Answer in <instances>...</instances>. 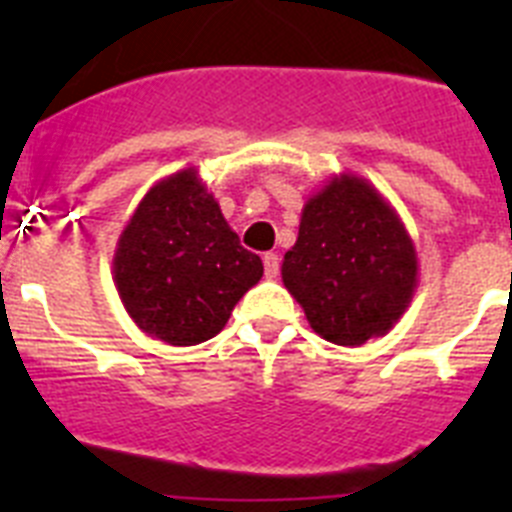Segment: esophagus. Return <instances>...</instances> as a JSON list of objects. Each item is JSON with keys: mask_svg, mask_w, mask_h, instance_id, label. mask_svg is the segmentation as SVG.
Segmentation results:
<instances>
[{"mask_svg": "<svg viewBox=\"0 0 512 512\" xmlns=\"http://www.w3.org/2000/svg\"><path fill=\"white\" fill-rule=\"evenodd\" d=\"M264 271L269 279H277L279 277V256L277 253H266L264 256Z\"/></svg>", "mask_w": 512, "mask_h": 512, "instance_id": "1", "label": "esophagus"}]
</instances>
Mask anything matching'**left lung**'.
I'll return each instance as SVG.
<instances>
[{
    "mask_svg": "<svg viewBox=\"0 0 512 512\" xmlns=\"http://www.w3.org/2000/svg\"><path fill=\"white\" fill-rule=\"evenodd\" d=\"M282 282L310 328L361 346L395 328L418 287V253L395 207L356 174L330 176L302 207Z\"/></svg>",
    "mask_w": 512,
    "mask_h": 512,
    "instance_id": "8db88e82",
    "label": "left lung"
}]
</instances>
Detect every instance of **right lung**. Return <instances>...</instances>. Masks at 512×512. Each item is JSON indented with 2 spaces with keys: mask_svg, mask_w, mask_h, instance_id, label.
Returning <instances> with one entry per match:
<instances>
[{
  "mask_svg": "<svg viewBox=\"0 0 512 512\" xmlns=\"http://www.w3.org/2000/svg\"><path fill=\"white\" fill-rule=\"evenodd\" d=\"M261 277V259L241 246L192 166L148 189L112 259L117 295L133 323L169 346L217 336Z\"/></svg>",
  "mask_w": 512,
  "mask_h": 512,
  "instance_id": "right-lung-1",
  "label": "right lung"
}]
</instances>
